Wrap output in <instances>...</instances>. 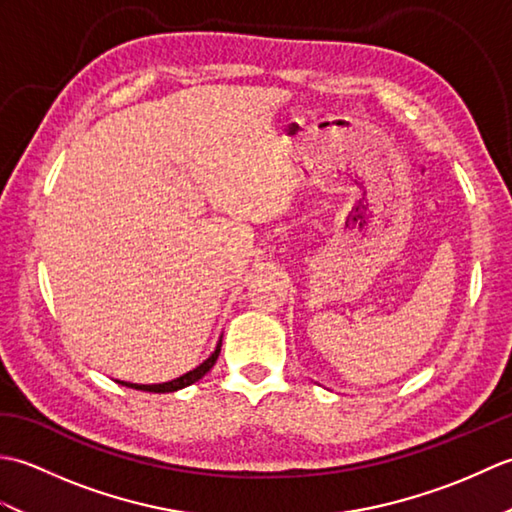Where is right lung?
I'll return each mask as SVG.
<instances>
[{"label":"right lung","instance_id":"add662e5","mask_svg":"<svg viewBox=\"0 0 512 512\" xmlns=\"http://www.w3.org/2000/svg\"><path fill=\"white\" fill-rule=\"evenodd\" d=\"M220 347H222V341L217 343L215 352H213L209 358H206L204 363H200L198 367L191 369V372L182 374L180 378H173V380H169V383H158V385H136V383H125V380H118V383L125 385V387H132V389H140V391H151V394H169V391L184 389V387H189V385H193V383H198V380H200L206 372H211V367L215 365L217 356H220Z\"/></svg>","mask_w":512,"mask_h":512}]
</instances>
